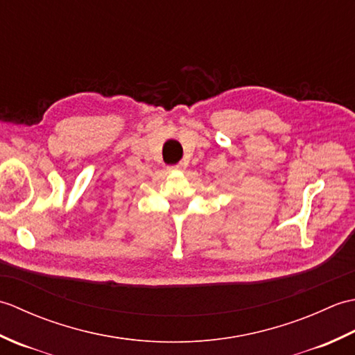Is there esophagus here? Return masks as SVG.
Listing matches in <instances>:
<instances>
[{"mask_svg": "<svg viewBox=\"0 0 355 355\" xmlns=\"http://www.w3.org/2000/svg\"><path fill=\"white\" fill-rule=\"evenodd\" d=\"M171 169H175V171H183V169H186V164H184V163H178V164H175V166H172Z\"/></svg>", "mask_w": 355, "mask_h": 355, "instance_id": "esophagus-1", "label": "esophagus"}]
</instances>
